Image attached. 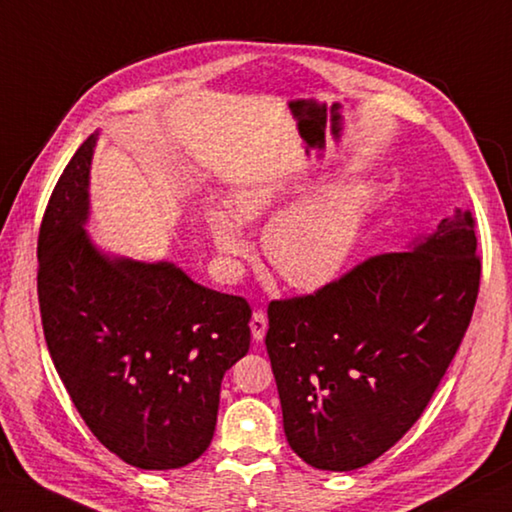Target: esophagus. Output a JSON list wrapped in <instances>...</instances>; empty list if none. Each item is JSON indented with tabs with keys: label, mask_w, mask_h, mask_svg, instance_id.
Instances as JSON below:
<instances>
[{
	"label": "esophagus",
	"mask_w": 512,
	"mask_h": 512,
	"mask_svg": "<svg viewBox=\"0 0 512 512\" xmlns=\"http://www.w3.org/2000/svg\"><path fill=\"white\" fill-rule=\"evenodd\" d=\"M266 328H268V317H266V313H262V310H257L253 319H250V330H253L255 342H262L266 335Z\"/></svg>",
	"instance_id": "esophagus-1"
}]
</instances>
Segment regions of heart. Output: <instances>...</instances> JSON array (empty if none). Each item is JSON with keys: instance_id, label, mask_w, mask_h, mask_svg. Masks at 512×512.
I'll return each instance as SVG.
<instances>
[{"instance_id": "heart-1", "label": "heart", "mask_w": 512, "mask_h": 512, "mask_svg": "<svg viewBox=\"0 0 512 512\" xmlns=\"http://www.w3.org/2000/svg\"><path fill=\"white\" fill-rule=\"evenodd\" d=\"M290 186L282 182H248L230 197V213L210 210L208 226L219 255L228 262L248 255V239L234 222L253 224L273 215L286 202ZM366 188L339 184L277 213L264 228V255L295 288H319L335 279L353 250L366 208Z\"/></svg>"}]
</instances>
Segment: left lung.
Returning <instances> with one entry per match:
<instances>
[{
    "label": "left lung",
    "mask_w": 512,
    "mask_h": 512,
    "mask_svg": "<svg viewBox=\"0 0 512 512\" xmlns=\"http://www.w3.org/2000/svg\"><path fill=\"white\" fill-rule=\"evenodd\" d=\"M482 259L459 208L415 250L359 262L310 295L268 304L266 348L290 448L355 470L426 410L473 317Z\"/></svg>",
    "instance_id": "left-lung-1"
}]
</instances>
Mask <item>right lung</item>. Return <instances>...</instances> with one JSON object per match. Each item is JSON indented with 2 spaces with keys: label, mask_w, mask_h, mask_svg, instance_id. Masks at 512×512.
I'll use <instances>...</instances> for the list:
<instances>
[{
  "label": "right lung",
  "mask_w": 512,
  "mask_h": 512,
  "mask_svg": "<svg viewBox=\"0 0 512 512\" xmlns=\"http://www.w3.org/2000/svg\"><path fill=\"white\" fill-rule=\"evenodd\" d=\"M90 135L50 193L37 237L48 353L99 442L144 470L182 468L215 433L226 370L250 348V304L168 262L108 259L88 242Z\"/></svg>",
  "instance_id": "1"
}]
</instances>
